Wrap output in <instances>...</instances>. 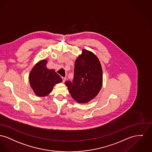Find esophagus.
Returning a JSON list of instances; mask_svg holds the SVG:
<instances>
[{
	"mask_svg": "<svg viewBox=\"0 0 152 152\" xmlns=\"http://www.w3.org/2000/svg\"><path fill=\"white\" fill-rule=\"evenodd\" d=\"M66 77H62V80H63V82H64L66 81Z\"/></svg>",
	"mask_w": 152,
	"mask_h": 152,
	"instance_id": "esophagus-1",
	"label": "esophagus"
}]
</instances>
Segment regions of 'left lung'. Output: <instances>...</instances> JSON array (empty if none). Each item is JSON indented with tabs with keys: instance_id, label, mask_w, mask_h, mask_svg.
<instances>
[{
	"instance_id": "8db88e82",
	"label": "left lung",
	"mask_w": 152,
	"mask_h": 152,
	"mask_svg": "<svg viewBox=\"0 0 152 152\" xmlns=\"http://www.w3.org/2000/svg\"><path fill=\"white\" fill-rule=\"evenodd\" d=\"M102 69L96 55L86 50L76 59L72 82L65 84L72 98L77 102L86 104L94 99L102 86Z\"/></svg>"
}]
</instances>
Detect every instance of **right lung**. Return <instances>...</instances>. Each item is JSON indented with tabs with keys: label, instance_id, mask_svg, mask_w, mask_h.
Listing matches in <instances>:
<instances>
[{
	"label": "right lung",
	"instance_id": "add662e5",
	"mask_svg": "<svg viewBox=\"0 0 152 152\" xmlns=\"http://www.w3.org/2000/svg\"><path fill=\"white\" fill-rule=\"evenodd\" d=\"M47 62L46 59L40 61L34 66L29 75L30 86L38 96H48L56 84L62 82L54 69L47 68Z\"/></svg>",
	"mask_w": 152,
	"mask_h": 152
}]
</instances>
